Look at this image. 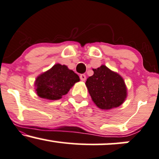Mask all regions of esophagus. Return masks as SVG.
Segmentation results:
<instances>
[{
	"label": "esophagus",
	"mask_w": 159,
	"mask_h": 159,
	"mask_svg": "<svg viewBox=\"0 0 159 159\" xmlns=\"http://www.w3.org/2000/svg\"><path fill=\"white\" fill-rule=\"evenodd\" d=\"M80 78H81V80L82 81H84L86 80V75L84 74H81V75H80Z\"/></svg>",
	"instance_id": "1"
}]
</instances>
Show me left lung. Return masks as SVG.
<instances>
[{
	"label": "left lung",
	"mask_w": 159,
	"mask_h": 159,
	"mask_svg": "<svg viewBox=\"0 0 159 159\" xmlns=\"http://www.w3.org/2000/svg\"><path fill=\"white\" fill-rule=\"evenodd\" d=\"M94 74L85 84L95 104L108 110L121 106L127 97V88L124 78L105 65L93 69Z\"/></svg>",
	"instance_id": "8db88e82"
}]
</instances>
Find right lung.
Instances as JSON below:
<instances>
[{
  "label": "right lung",
  "mask_w": 159,
  "mask_h": 159,
  "mask_svg": "<svg viewBox=\"0 0 159 159\" xmlns=\"http://www.w3.org/2000/svg\"><path fill=\"white\" fill-rule=\"evenodd\" d=\"M80 81L79 76L66 65L55 64L40 74L35 81V89L40 98L58 100L67 94L74 84Z\"/></svg>",
  "instance_id": "right-lung-1"
}]
</instances>
